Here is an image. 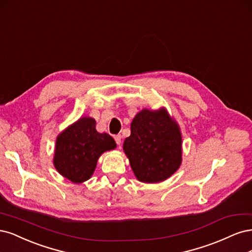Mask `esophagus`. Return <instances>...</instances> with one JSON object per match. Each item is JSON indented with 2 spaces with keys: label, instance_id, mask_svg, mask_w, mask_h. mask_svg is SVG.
<instances>
[{
  "label": "esophagus",
  "instance_id": "esophagus-1",
  "mask_svg": "<svg viewBox=\"0 0 252 252\" xmlns=\"http://www.w3.org/2000/svg\"><path fill=\"white\" fill-rule=\"evenodd\" d=\"M114 139H115L116 143H117L118 145H120V143H121V135H115V136H114Z\"/></svg>",
  "mask_w": 252,
  "mask_h": 252
}]
</instances>
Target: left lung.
Masks as SVG:
<instances>
[{
	"mask_svg": "<svg viewBox=\"0 0 252 252\" xmlns=\"http://www.w3.org/2000/svg\"><path fill=\"white\" fill-rule=\"evenodd\" d=\"M181 145L180 128L164 109L142 110L132 121L124 151L138 180L157 183L179 168Z\"/></svg>",
	"mask_w": 252,
	"mask_h": 252,
	"instance_id": "left-lung-1",
	"label": "left lung"
}]
</instances>
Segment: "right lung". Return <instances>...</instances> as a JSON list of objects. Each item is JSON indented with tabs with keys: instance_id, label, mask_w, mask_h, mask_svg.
<instances>
[{
	"instance_id": "obj_1",
	"label": "right lung",
	"mask_w": 252,
	"mask_h": 252,
	"mask_svg": "<svg viewBox=\"0 0 252 252\" xmlns=\"http://www.w3.org/2000/svg\"><path fill=\"white\" fill-rule=\"evenodd\" d=\"M93 118L83 117L56 139L54 166L73 183L88 180L101 154L116 148L115 140L107 133L97 132Z\"/></svg>"
}]
</instances>
